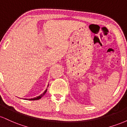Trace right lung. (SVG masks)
I'll return each instance as SVG.
<instances>
[{
    "mask_svg": "<svg viewBox=\"0 0 127 127\" xmlns=\"http://www.w3.org/2000/svg\"><path fill=\"white\" fill-rule=\"evenodd\" d=\"M46 91H47V89H46V90H45V91L44 92H43V94H42L41 95H40L37 96V97H34V98H30V99L27 98V99H26V100H39V99L41 98L42 97H43V96L45 95V93H46Z\"/></svg>",
    "mask_w": 127,
    "mask_h": 127,
    "instance_id": "1",
    "label": "right lung"
}]
</instances>
